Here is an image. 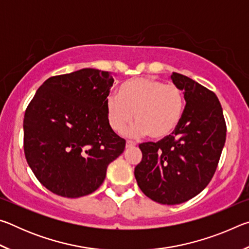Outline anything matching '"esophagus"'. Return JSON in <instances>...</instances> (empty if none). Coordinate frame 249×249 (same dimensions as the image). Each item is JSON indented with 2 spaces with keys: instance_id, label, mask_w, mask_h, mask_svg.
<instances>
[{
  "instance_id": "1",
  "label": "esophagus",
  "mask_w": 249,
  "mask_h": 249,
  "mask_svg": "<svg viewBox=\"0 0 249 249\" xmlns=\"http://www.w3.org/2000/svg\"><path fill=\"white\" fill-rule=\"evenodd\" d=\"M135 142H130V141H127L126 142V148H132V147H135Z\"/></svg>"
}]
</instances>
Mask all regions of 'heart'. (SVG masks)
<instances>
[{
  "label": "heart",
  "mask_w": 249,
  "mask_h": 249,
  "mask_svg": "<svg viewBox=\"0 0 249 249\" xmlns=\"http://www.w3.org/2000/svg\"><path fill=\"white\" fill-rule=\"evenodd\" d=\"M182 91L175 84H166L153 77L129 79L119 88L117 95L105 100L108 124L116 133L127 129L129 136L148 135L150 140L161 141L178 128L184 111Z\"/></svg>",
  "instance_id": "heart-1"
}]
</instances>
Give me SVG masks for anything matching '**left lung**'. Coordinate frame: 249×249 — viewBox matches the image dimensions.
Returning a JSON list of instances; mask_svg holds the SVG:
<instances>
[{"mask_svg":"<svg viewBox=\"0 0 249 249\" xmlns=\"http://www.w3.org/2000/svg\"><path fill=\"white\" fill-rule=\"evenodd\" d=\"M183 91V116L174 135L142 142V159L135 167L141 190L160 204H180L204 190L212 179L226 140V125L217 96L195 80L174 72Z\"/></svg>","mask_w":249,"mask_h":249,"instance_id":"1","label":"left lung"}]
</instances>
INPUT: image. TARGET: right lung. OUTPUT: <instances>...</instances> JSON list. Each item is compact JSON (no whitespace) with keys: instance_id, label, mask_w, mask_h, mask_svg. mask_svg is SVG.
Segmentation results:
<instances>
[{"instance_id":"right-lung-1","label":"right lung","mask_w":249,"mask_h":249,"mask_svg":"<svg viewBox=\"0 0 249 249\" xmlns=\"http://www.w3.org/2000/svg\"><path fill=\"white\" fill-rule=\"evenodd\" d=\"M108 71L84 68L46 80L24 116V151L39 182L54 195L80 197L103 183L125 149L108 124Z\"/></svg>"}]
</instances>
